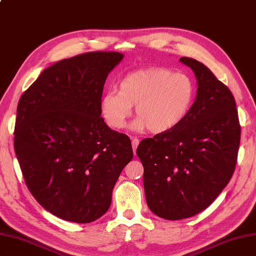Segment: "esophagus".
I'll return each instance as SVG.
<instances>
[{"mask_svg": "<svg viewBox=\"0 0 256 256\" xmlns=\"http://www.w3.org/2000/svg\"><path fill=\"white\" fill-rule=\"evenodd\" d=\"M132 148H134V153L136 154V148H138V146H139V140L136 138H132Z\"/></svg>", "mask_w": 256, "mask_h": 256, "instance_id": "esophagus-1", "label": "esophagus"}]
</instances>
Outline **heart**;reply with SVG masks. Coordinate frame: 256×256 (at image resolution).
<instances>
[{
    "instance_id": "obj_1",
    "label": "heart",
    "mask_w": 256,
    "mask_h": 256,
    "mask_svg": "<svg viewBox=\"0 0 256 256\" xmlns=\"http://www.w3.org/2000/svg\"><path fill=\"white\" fill-rule=\"evenodd\" d=\"M196 86L189 74L170 68L153 67L122 77L117 91H108L100 102L101 114L110 127L120 129L132 114L134 132L154 134L170 132L182 124L196 101Z\"/></svg>"
}]
</instances>
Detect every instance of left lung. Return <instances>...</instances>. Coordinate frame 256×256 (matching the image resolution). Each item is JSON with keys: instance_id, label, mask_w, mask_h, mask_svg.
<instances>
[{"instance_id": "left-lung-1", "label": "left lung", "mask_w": 256, "mask_h": 256, "mask_svg": "<svg viewBox=\"0 0 256 256\" xmlns=\"http://www.w3.org/2000/svg\"><path fill=\"white\" fill-rule=\"evenodd\" d=\"M179 60L196 78L190 114L175 130L136 148L148 206L168 220L194 216L220 196L234 172L241 134L232 91L201 62Z\"/></svg>"}]
</instances>
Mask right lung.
I'll return each instance as SVG.
<instances>
[{
  "mask_svg": "<svg viewBox=\"0 0 256 256\" xmlns=\"http://www.w3.org/2000/svg\"><path fill=\"white\" fill-rule=\"evenodd\" d=\"M124 54L91 52L41 72L17 106L14 148L31 194L62 220L86 224L110 206L134 158L126 134L101 117L103 86Z\"/></svg>",
  "mask_w": 256,
  "mask_h": 256,
  "instance_id": "obj_1",
  "label": "right lung"
}]
</instances>
